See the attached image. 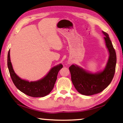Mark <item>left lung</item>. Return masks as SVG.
Wrapping results in <instances>:
<instances>
[{
    "mask_svg": "<svg viewBox=\"0 0 123 123\" xmlns=\"http://www.w3.org/2000/svg\"><path fill=\"white\" fill-rule=\"evenodd\" d=\"M102 32L105 36L104 38L110 54L105 69L100 73L92 74L77 65H72L69 67L72 83L82 95L90 96L102 92L110 85L114 76L117 63L116 52L109 35L104 31Z\"/></svg>",
    "mask_w": 123,
    "mask_h": 123,
    "instance_id": "1",
    "label": "left lung"
}]
</instances>
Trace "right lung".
Returning a JSON list of instances; mask_svg holds the SVG:
<instances>
[{"label":"right lung","mask_w":123,"mask_h":123,"mask_svg":"<svg viewBox=\"0 0 123 123\" xmlns=\"http://www.w3.org/2000/svg\"><path fill=\"white\" fill-rule=\"evenodd\" d=\"M7 64L12 80L19 91L31 97H44L48 95L54 87L58 72L63 68V65H56L50 70L44 78L36 82L23 80L16 75L13 69L10 60V50L8 54Z\"/></svg>","instance_id":"obj_1"}]
</instances>
